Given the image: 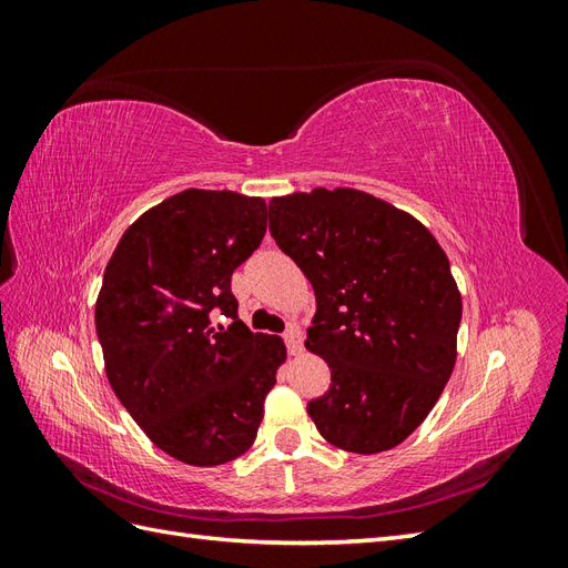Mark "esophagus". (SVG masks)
Returning <instances> with one entry per match:
<instances>
[{
	"label": "esophagus",
	"instance_id": "esophagus-1",
	"mask_svg": "<svg viewBox=\"0 0 568 568\" xmlns=\"http://www.w3.org/2000/svg\"><path fill=\"white\" fill-rule=\"evenodd\" d=\"M284 341H286V348L291 355H301L303 353V334L298 326H288V332L284 334Z\"/></svg>",
	"mask_w": 568,
	"mask_h": 568
}]
</instances>
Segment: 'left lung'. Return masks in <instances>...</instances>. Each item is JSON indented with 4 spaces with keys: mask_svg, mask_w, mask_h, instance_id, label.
Listing matches in <instances>:
<instances>
[{
    "mask_svg": "<svg viewBox=\"0 0 568 568\" xmlns=\"http://www.w3.org/2000/svg\"><path fill=\"white\" fill-rule=\"evenodd\" d=\"M270 232L315 288L305 348L332 384L307 415L341 450L395 448L455 369L462 294L448 255L415 215L351 186L270 199Z\"/></svg>",
    "mask_w": 568,
    "mask_h": 568,
    "instance_id": "1",
    "label": "left lung"
}]
</instances>
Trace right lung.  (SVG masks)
Here are the masks:
<instances>
[{
    "instance_id": "add662e5",
    "label": "right lung",
    "mask_w": 568,
    "mask_h": 568,
    "mask_svg": "<svg viewBox=\"0 0 568 568\" xmlns=\"http://www.w3.org/2000/svg\"><path fill=\"white\" fill-rule=\"evenodd\" d=\"M267 205L184 189L136 217L101 282L94 324L118 400L165 455L217 467L244 455L286 359L282 336L236 317L232 272L261 246ZM232 316L230 331L212 324Z\"/></svg>"
}]
</instances>
